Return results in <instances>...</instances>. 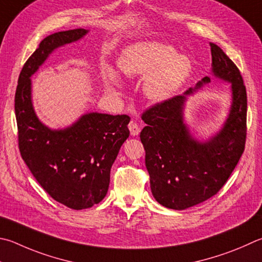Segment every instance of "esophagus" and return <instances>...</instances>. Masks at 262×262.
<instances>
[{
	"label": "esophagus",
	"instance_id": "obj_1",
	"mask_svg": "<svg viewBox=\"0 0 262 262\" xmlns=\"http://www.w3.org/2000/svg\"><path fill=\"white\" fill-rule=\"evenodd\" d=\"M128 128H129L130 134H132L133 136L139 135L140 132H141V128H140V126H139V123H136L135 121H130L129 125H128Z\"/></svg>",
	"mask_w": 262,
	"mask_h": 262
}]
</instances>
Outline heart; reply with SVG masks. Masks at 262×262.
<instances>
[{
    "label": "heart",
    "instance_id": "heart-1",
    "mask_svg": "<svg viewBox=\"0 0 262 262\" xmlns=\"http://www.w3.org/2000/svg\"><path fill=\"white\" fill-rule=\"evenodd\" d=\"M190 61L175 55L172 47L159 42H143L130 47L119 60V70L128 78H145L144 93L152 101H164L177 92L190 72ZM110 84H118V77L106 70Z\"/></svg>",
    "mask_w": 262,
    "mask_h": 262
}]
</instances>
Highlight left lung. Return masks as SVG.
I'll list each match as a JSON object with an SVG mask.
<instances>
[{
	"mask_svg": "<svg viewBox=\"0 0 262 262\" xmlns=\"http://www.w3.org/2000/svg\"><path fill=\"white\" fill-rule=\"evenodd\" d=\"M213 73L231 82L232 105L222 130L199 143L183 123V96L166 99L142 113L146 126L140 139L156 201L172 210L197 205L216 194L229 179L245 149L246 88L239 70L220 47L210 43ZM208 77L197 83L210 82Z\"/></svg>",
	"mask_w": 262,
	"mask_h": 262,
	"instance_id": "8db88e82",
	"label": "left lung"
}]
</instances>
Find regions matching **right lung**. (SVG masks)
<instances>
[{"label": "right lung", "mask_w": 262, "mask_h": 262, "mask_svg": "<svg viewBox=\"0 0 262 262\" xmlns=\"http://www.w3.org/2000/svg\"><path fill=\"white\" fill-rule=\"evenodd\" d=\"M87 32H57L42 40L23 66L15 95L23 160L50 197L73 210L89 208L105 197L112 164L129 136L130 118L88 113L64 130H50L33 110L30 77L52 50L81 39Z\"/></svg>", "instance_id": "obj_1"}]
</instances>
